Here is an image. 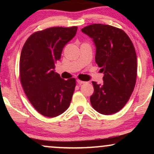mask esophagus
Here are the masks:
<instances>
[{"mask_svg": "<svg viewBox=\"0 0 154 154\" xmlns=\"http://www.w3.org/2000/svg\"><path fill=\"white\" fill-rule=\"evenodd\" d=\"M77 83L79 84H83V83H85V82H84L83 81H81V80H79V79H77Z\"/></svg>", "mask_w": 154, "mask_h": 154, "instance_id": "1", "label": "esophagus"}]
</instances>
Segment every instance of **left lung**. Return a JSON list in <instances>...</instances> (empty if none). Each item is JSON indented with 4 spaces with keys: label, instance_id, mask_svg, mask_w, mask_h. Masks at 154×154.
<instances>
[{
    "label": "left lung",
    "instance_id": "left-lung-1",
    "mask_svg": "<svg viewBox=\"0 0 154 154\" xmlns=\"http://www.w3.org/2000/svg\"><path fill=\"white\" fill-rule=\"evenodd\" d=\"M82 32L92 38L96 47L95 62L104 73L103 83L92 81L90 103L95 111L110 115L123 108L136 83L137 55L129 36L110 25L94 24Z\"/></svg>",
    "mask_w": 154,
    "mask_h": 154
}]
</instances>
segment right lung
<instances>
[{
	"label": "right lung",
	"instance_id": "right-lung-1",
	"mask_svg": "<svg viewBox=\"0 0 154 154\" xmlns=\"http://www.w3.org/2000/svg\"><path fill=\"white\" fill-rule=\"evenodd\" d=\"M77 26L51 27L33 33L23 46L20 76L29 102L44 116L53 118L70 105L75 87L73 78L65 81L54 71L65 45L75 36Z\"/></svg>",
	"mask_w": 154,
	"mask_h": 154
}]
</instances>
